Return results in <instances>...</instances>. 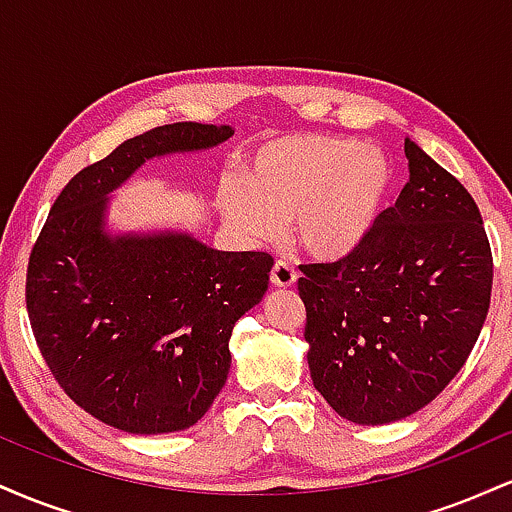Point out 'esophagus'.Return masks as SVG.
Here are the masks:
<instances>
[{
	"label": "esophagus",
	"instance_id": "34e87169",
	"mask_svg": "<svg viewBox=\"0 0 512 512\" xmlns=\"http://www.w3.org/2000/svg\"><path fill=\"white\" fill-rule=\"evenodd\" d=\"M296 276V269L284 260H276L272 272H269V279H272V284L279 286V289H289V286L296 284Z\"/></svg>",
	"mask_w": 512,
	"mask_h": 512
}]
</instances>
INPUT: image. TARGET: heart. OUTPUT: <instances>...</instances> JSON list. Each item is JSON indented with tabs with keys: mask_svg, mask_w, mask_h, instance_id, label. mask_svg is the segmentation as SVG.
I'll use <instances>...</instances> for the list:
<instances>
[{
	"mask_svg": "<svg viewBox=\"0 0 512 512\" xmlns=\"http://www.w3.org/2000/svg\"><path fill=\"white\" fill-rule=\"evenodd\" d=\"M392 187L395 168L380 149L303 132L264 142L245 166V187L221 185L219 209L252 240L274 238L293 216L298 245L320 260H337L370 236Z\"/></svg>",
	"mask_w": 512,
	"mask_h": 512,
	"instance_id": "heart-1",
	"label": "heart"
}]
</instances>
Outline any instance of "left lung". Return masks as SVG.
<instances>
[{"mask_svg": "<svg viewBox=\"0 0 512 512\" xmlns=\"http://www.w3.org/2000/svg\"><path fill=\"white\" fill-rule=\"evenodd\" d=\"M409 182L370 236L301 264L315 390L346 421L378 426L433 402L460 373L491 303L493 257L472 195L411 139Z\"/></svg>", "mask_w": 512, "mask_h": 512, "instance_id": "8db88e82", "label": "left lung"}]
</instances>
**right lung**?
Returning a JSON list of instances; mask_svg holds the SVG:
<instances>
[{
    "label": "right lung",
    "mask_w": 512,
    "mask_h": 512,
    "mask_svg": "<svg viewBox=\"0 0 512 512\" xmlns=\"http://www.w3.org/2000/svg\"><path fill=\"white\" fill-rule=\"evenodd\" d=\"M231 134L175 122L127 139L64 185L31 250L26 308L40 354L81 409L120 431L173 433L207 414L231 368L233 325L262 301L274 257L170 231L110 238L108 195L149 158Z\"/></svg>",
    "instance_id": "right-lung-1"
}]
</instances>
